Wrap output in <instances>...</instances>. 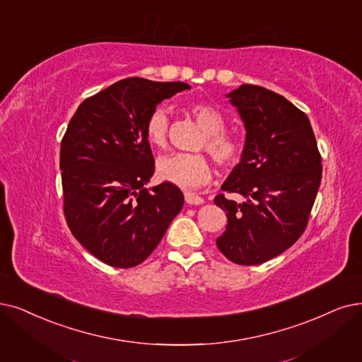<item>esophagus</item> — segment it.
Returning <instances> with one entry per match:
<instances>
[{"instance_id":"1","label":"esophagus","mask_w":362,"mask_h":362,"mask_svg":"<svg viewBox=\"0 0 362 362\" xmlns=\"http://www.w3.org/2000/svg\"><path fill=\"white\" fill-rule=\"evenodd\" d=\"M184 197H185V202L189 205H202V204H204V199H202L197 194H194V193H190V192H185Z\"/></svg>"}]
</instances>
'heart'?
Masks as SVG:
<instances>
[{
    "instance_id": "1",
    "label": "heart",
    "mask_w": 362,
    "mask_h": 362,
    "mask_svg": "<svg viewBox=\"0 0 362 362\" xmlns=\"http://www.w3.org/2000/svg\"><path fill=\"white\" fill-rule=\"evenodd\" d=\"M192 115L205 138L202 147H206L214 160L221 166H235L242 157V142L224 132L226 120L223 114L209 104L194 103L189 107ZM169 117L165 108H156L147 119L146 136L151 146L165 148L168 144ZM157 175L162 181L184 190H193L206 184L212 177V168L204 154H169L157 160Z\"/></svg>"
}]
</instances>
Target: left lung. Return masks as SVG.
<instances>
[{"mask_svg": "<svg viewBox=\"0 0 362 362\" xmlns=\"http://www.w3.org/2000/svg\"><path fill=\"white\" fill-rule=\"evenodd\" d=\"M226 98L243 122L245 144L221 190L243 202L215 197L227 212L216 247L230 262L255 266L293 247L305 231L321 184V156L308 115L282 95L242 84Z\"/></svg>", "mask_w": 362, "mask_h": 362, "instance_id": "8db88e82", "label": "left lung"}]
</instances>
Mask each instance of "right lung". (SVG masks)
I'll return each mask as SVG.
<instances>
[{"mask_svg": "<svg viewBox=\"0 0 362 362\" xmlns=\"http://www.w3.org/2000/svg\"><path fill=\"white\" fill-rule=\"evenodd\" d=\"M190 89L181 81L131 77L77 108L61 144L64 211L74 238L108 266L141 264L184 205L177 185L148 192L154 157L148 115L163 99Z\"/></svg>", "mask_w": 362, "mask_h": 362, "instance_id": "obj_1", "label": "right lung"}]
</instances>
